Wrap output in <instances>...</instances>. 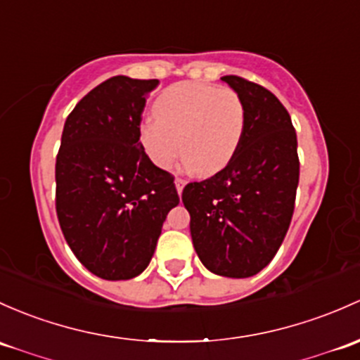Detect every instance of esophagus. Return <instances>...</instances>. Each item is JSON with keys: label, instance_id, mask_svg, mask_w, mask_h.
Segmentation results:
<instances>
[{"label": "esophagus", "instance_id": "esophagus-1", "mask_svg": "<svg viewBox=\"0 0 360 360\" xmlns=\"http://www.w3.org/2000/svg\"><path fill=\"white\" fill-rule=\"evenodd\" d=\"M174 183H176V190H177V193H183V188H184V184H186V181L184 179H181V177H176V181H174Z\"/></svg>", "mask_w": 360, "mask_h": 360}]
</instances>
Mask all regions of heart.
<instances>
[{"mask_svg":"<svg viewBox=\"0 0 360 360\" xmlns=\"http://www.w3.org/2000/svg\"><path fill=\"white\" fill-rule=\"evenodd\" d=\"M155 117L139 127V141L155 165L167 169L177 153L198 176L231 164L245 132V103L234 89L205 82H177L160 93Z\"/></svg>","mask_w":360,"mask_h":360,"instance_id":"1","label":"heart"}]
</instances>
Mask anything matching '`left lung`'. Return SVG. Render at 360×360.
<instances>
[{
  "label": "left lung",
  "mask_w": 360,
  "mask_h": 360,
  "mask_svg": "<svg viewBox=\"0 0 360 360\" xmlns=\"http://www.w3.org/2000/svg\"><path fill=\"white\" fill-rule=\"evenodd\" d=\"M221 81L245 103L243 139L228 167L184 186L183 203L203 266L226 278H250L274 259L293 217L297 132L269 89L238 75Z\"/></svg>",
  "instance_id": "1"
}]
</instances>
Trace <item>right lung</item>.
Listing matches in <instances>:
<instances>
[{
    "instance_id": "add662e5",
    "label": "right lung",
    "mask_w": 360,
    "mask_h": 360,
    "mask_svg": "<svg viewBox=\"0 0 360 360\" xmlns=\"http://www.w3.org/2000/svg\"><path fill=\"white\" fill-rule=\"evenodd\" d=\"M157 79L115 75L69 113L56 155V215L79 262L108 281L148 267L162 224L179 203L174 176L139 141Z\"/></svg>"
}]
</instances>
